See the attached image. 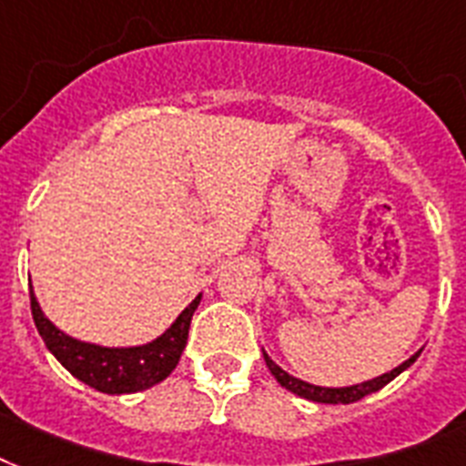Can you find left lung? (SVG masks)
I'll list each match as a JSON object with an SVG mask.
<instances>
[{
  "mask_svg": "<svg viewBox=\"0 0 466 466\" xmlns=\"http://www.w3.org/2000/svg\"><path fill=\"white\" fill-rule=\"evenodd\" d=\"M262 355H265V362H267V367H269V371L274 374V380L279 381L284 389H289L291 394H297V396H301V399H309V401H319V403H355V401H360V399H364L367 394H374V391H380L381 387H387L391 380H396V377H399V374H401L406 367H410V364L416 362L418 355H420V350H418L413 357H409L406 362L399 364L396 370L387 371V374H381V377H377V380L362 381V384H355V387H342V389L313 387V384H309V381H301V380H297V377L287 374L282 367H277V364H274L272 360L267 357V352H262Z\"/></svg>",
  "mask_w": 466,
  "mask_h": 466,
  "instance_id": "left-lung-1",
  "label": "left lung"
}]
</instances>
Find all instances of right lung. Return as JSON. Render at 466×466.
Here are the masks:
<instances>
[{
  "label": "right lung",
  "instance_id": "add662e5",
  "mask_svg": "<svg viewBox=\"0 0 466 466\" xmlns=\"http://www.w3.org/2000/svg\"><path fill=\"white\" fill-rule=\"evenodd\" d=\"M31 291V313L34 323L41 333L46 348L57 357V362L70 371L72 377L85 381L86 387L96 389L102 394H133L143 391L162 380H167L182 357L187 345L189 323L201 301V294L187 306L172 326L157 340L138 345V348H99L92 342L75 340L70 335L60 333L46 316Z\"/></svg>",
  "mask_w": 466,
  "mask_h": 466
}]
</instances>
